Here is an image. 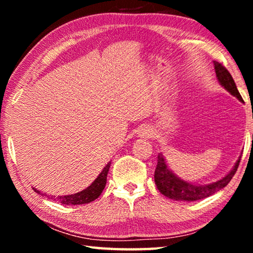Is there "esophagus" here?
I'll return each instance as SVG.
<instances>
[{"label": "esophagus", "instance_id": "obj_1", "mask_svg": "<svg viewBox=\"0 0 253 253\" xmlns=\"http://www.w3.org/2000/svg\"><path fill=\"white\" fill-rule=\"evenodd\" d=\"M152 135H153V130L147 126H144L138 130V136L143 137V138H148V137H151Z\"/></svg>", "mask_w": 253, "mask_h": 253}]
</instances>
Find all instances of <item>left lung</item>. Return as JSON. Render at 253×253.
Segmentation results:
<instances>
[{
	"instance_id": "8db88e82",
	"label": "left lung",
	"mask_w": 253,
	"mask_h": 253,
	"mask_svg": "<svg viewBox=\"0 0 253 253\" xmlns=\"http://www.w3.org/2000/svg\"><path fill=\"white\" fill-rule=\"evenodd\" d=\"M214 69H215L216 78L219 80L222 87L225 90H228L231 95L238 98L240 101H243L237 85H235L232 76L226 70V68L217 61H214ZM240 160H241V156L239 157V160L235 163L233 169L224 177L219 179V181L211 184H204V185H201V184L195 185L193 183H188L184 181V179L177 177V175H175L169 169L168 164H166L164 156L160 154L157 156V165L155 174H154V179H155V184L158 191L163 195H165L166 198L176 201L192 202V201H198L208 198V196L216 193L217 191L222 190V188L228 185L229 182L234 176L235 172H237Z\"/></svg>"
}]
</instances>
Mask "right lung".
<instances>
[{
	"instance_id": "add662e5",
	"label": "right lung",
	"mask_w": 253,
	"mask_h": 253,
	"mask_svg": "<svg viewBox=\"0 0 253 253\" xmlns=\"http://www.w3.org/2000/svg\"><path fill=\"white\" fill-rule=\"evenodd\" d=\"M110 164L111 162H109L108 164L105 166L104 169L101 170V173L98 175L95 181L91 183L90 186H88L85 190L80 191L76 194L53 196V195H46L45 193H41L40 191H38L37 188L34 187L32 188L37 192L38 194H41L42 196H46L48 199H51L55 201V202H59L65 205H79V204L90 203L92 201H95L98 196L102 193V191H104V188L106 186V182H107V174H108Z\"/></svg>"
}]
</instances>
